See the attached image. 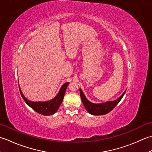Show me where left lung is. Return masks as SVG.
Here are the masks:
<instances>
[{
	"label": "left lung",
	"mask_w": 152,
	"mask_h": 152,
	"mask_svg": "<svg viewBox=\"0 0 152 152\" xmlns=\"http://www.w3.org/2000/svg\"><path fill=\"white\" fill-rule=\"evenodd\" d=\"M80 91V98H81V100L83 104L86 108V110H87L89 113L92 114V115H105V114H107L111 110H113V108L115 107L117 104H118L120 100H121L123 96L125 94V92H124V93L121 96L117 98L116 100L111 101V102H107L106 103L103 104H93L91 103V102H89L87 99L86 98L84 94H83V91L81 89H79Z\"/></svg>",
	"instance_id": "obj_1"
}]
</instances>
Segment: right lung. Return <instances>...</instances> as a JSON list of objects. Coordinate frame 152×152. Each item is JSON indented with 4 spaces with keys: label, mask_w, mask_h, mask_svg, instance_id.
<instances>
[{
    "label": "right lung",
    "mask_w": 152,
    "mask_h": 152,
    "mask_svg": "<svg viewBox=\"0 0 152 152\" xmlns=\"http://www.w3.org/2000/svg\"><path fill=\"white\" fill-rule=\"evenodd\" d=\"M68 84H69V83H66L61 86L60 92H58L56 96L54 99H52L50 101L45 102H34L29 101L25 98L20 88V92L26 103L29 107H31L33 110H35L36 112L43 115H50L56 112L59 107L60 106L61 102L63 101L65 92H66Z\"/></svg>",
    "instance_id": "1"
}]
</instances>
